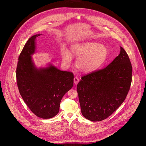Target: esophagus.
<instances>
[{
  "instance_id": "1",
  "label": "esophagus",
  "mask_w": 146,
  "mask_h": 146,
  "mask_svg": "<svg viewBox=\"0 0 146 146\" xmlns=\"http://www.w3.org/2000/svg\"><path fill=\"white\" fill-rule=\"evenodd\" d=\"M79 79L78 78H77V77L74 78V82L75 84H78V83H79Z\"/></svg>"
}]
</instances>
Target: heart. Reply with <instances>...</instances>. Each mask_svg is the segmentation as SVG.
Masks as SVG:
<instances>
[{
	"label": "heart",
	"mask_w": 146,
	"mask_h": 146,
	"mask_svg": "<svg viewBox=\"0 0 146 146\" xmlns=\"http://www.w3.org/2000/svg\"><path fill=\"white\" fill-rule=\"evenodd\" d=\"M78 57L76 67L81 72L88 74L98 70L106 60L108 50L102 44L93 42L76 43L71 45L70 52L64 46L61 49V56L64 63L69 64L72 56Z\"/></svg>",
	"instance_id": "b5f03b06"
}]
</instances>
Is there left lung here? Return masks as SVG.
I'll return each instance as SVG.
<instances>
[{
  "instance_id": "1",
  "label": "left lung",
  "mask_w": 146,
  "mask_h": 146,
  "mask_svg": "<svg viewBox=\"0 0 146 146\" xmlns=\"http://www.w3.org/2000/svg\"><path fill=\"white\" fill-rule=\"evenodd\" d=\"M132 66L125 50L104 69L82 78L77 91L82 115L100 121L112 115L123 103L131 83Z\"/></svg>"
}]
</instances>
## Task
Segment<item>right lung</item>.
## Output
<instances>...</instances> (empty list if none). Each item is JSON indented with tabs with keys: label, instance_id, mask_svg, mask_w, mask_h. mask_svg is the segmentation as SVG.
Segmentation results:
<instances>
[{
	"label": "right lung",
	"instance_id": "obj_1",
	"mask_svg": "<svg viewBox=\"0 0 146 146\" xmlns=\"http://www.w3.org/2000/svg\"><path fill=\"white\" fill-rule=\"evenodd\" d=\"M31 36L19 57L16 69L17 84L25 103L38 117L50 119L60 111L63 96L73 86L74 75L63 71L52 64L37 68L31 56L35 52L37 37Z\"/></svg>",
	"mask_w": 146,
	"mask_h": 146
}]
</instances>
